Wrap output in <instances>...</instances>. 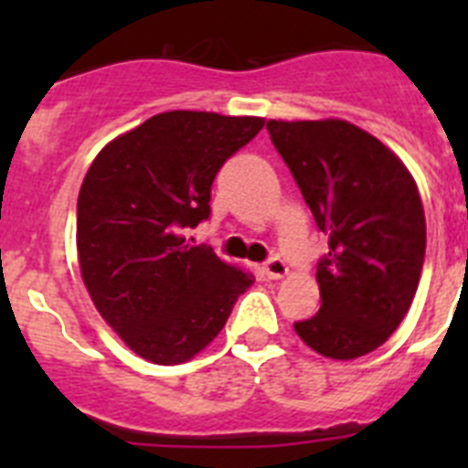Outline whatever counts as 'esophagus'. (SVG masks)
Returning a JSON list of instances; mask_svg holds the SVG:
<instances>
[{
    "mask_svg": "<svg viewBox=\"0 0 468 468\" xmlns=\"http://www.w3.org/2000/svg\"><path fill=\"white\" fill-rule=\"evenodd\" d=\"M262 270L267 274V279H281V276L288 274V264L281 258H270L262 264Z\"/></svg>",
    "mask_w": 468,
    "mask_h": 468,
    "instance_id": "34e87169",
    "label": "esophagus"
}]
</instances>
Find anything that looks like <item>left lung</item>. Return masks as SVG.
Returning a JSON list of instances; mask_svg holds the SVG:
<instances>
[{
    "label": "left lung",
    "instance_id": "8db88e82",
    "mask_svg": "<svg viewBox=\"0 0 468 468\" xmlns=\"http://www.w3.org/2000/svg\"><path fill=\"white\" fill-rule=\"evenodd\" d=\"M267 131L328 237L316 267L321 309L295 333L328 358L366 356L399 328L420 283L427 222L415 180L349 122L271 119Z\"/></svg>",
    "mask_w": 468,
    "mask_h": 468
}]
</instances>
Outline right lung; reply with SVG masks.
Segmentation results:
<instances>
[{
  "label": "right lung",
  "instance_id": "1",
  "mask_svg": "<svg viewBox=\"0 0 468 468\" xmlns=\"http://www.w3.org/2000/svg\"><path fill=\"white\" fill-rule=\"evenodd\" d=\"M260 117L164 112L119 135L86 173L77 201L80 267L95 309L138 356L171 366L225 328L253 274L183 231L208 220L225 161L262 131Z\"/></svg>",
  "mask_w": 468,
  "mask_h": 468
}]
</instances>
